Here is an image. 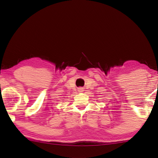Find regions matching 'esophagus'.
I'll list each match as a JSON object with an SVG mask.
<instances>
[{
  "instance_id": "obj_1",
  "label": "esophagus",
  "mask_w": 158,
  "mask_h": 158,
  "mask_svg": "<svg viewBox=\"0 0 158 158\" xmlns=\"http://www.w3.org/2000/svg\"><path fill=\"white\" fill-rule=\"evenodd\" d=\"M78 91H79V92H83V91H84V88L79 87V89H78Z\"/></svg>"
}]
</instances>
